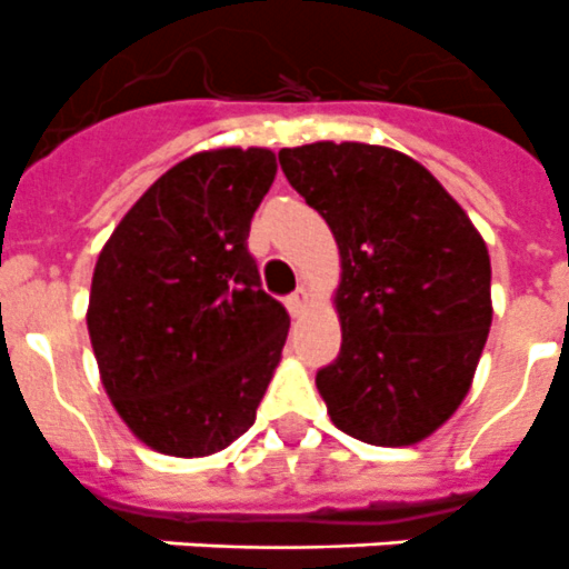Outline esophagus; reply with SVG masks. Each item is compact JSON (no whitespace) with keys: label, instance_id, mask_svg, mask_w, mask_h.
I'll use <instances>...</instances> for the list:
<instances>
[{"label":"esophagus","instance_id":"obj_1","mask_svg":"<svg viewBox=\"0 0 569 569\" xmlns=\"http://www.w3.org/2000/svg\"><path fill=\"white\" fill-rule=\"evenodd\" d=\"M308 299H310V296H308V290H305V288H296L293 293L288 296V310H290V313H293V316H299L301 310L308 308Z\"/></svg>","mask_w":569,"mask_h":569}]
</instances>
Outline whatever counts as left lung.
<instances>
[{"instance_id": "left-lung-1", "label": "left lung", "mask_w": 569, "mask_h": 569, "mask_svg": "<svg viewBox=\"0 0 569 569\" xmlns=\"http://www.w3.org/2000/svg\"><path fill=\"white\" fill-rule=\"evenodd\" d=\"M288 182L341 253V350L316 387L341 433L405 447L439 430L470 390L490 333V256L436 176L361 142L281 148Z\"/></svg>"}]
</instances>
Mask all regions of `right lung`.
I'll list each match as a JSON object with an SVG mask.
<instances>
[{"instance_id":"obj_1","label":"right lung","mask_w":569,"mask_h":569,"mask_svg":"<svg viewBox=\"0 0 569 569\" xmlns=\"http://www.w3.org/2000/svg\"><path fill=\"white\" fill-rule=\"evenodd\" d=\"M276 176L264 148L196 153L128 210L90 284L110 401L148 447L210 456L248 433L290 316L261 290L250 222Z\"/></svg>"}]
</instances>
